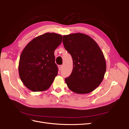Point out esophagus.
Segmentation results:
<instances>
[{"mask_svg": "<svg viewBox=\"0 0 129 129\" xmlns=\"http://www.w3.org/2000/svg\"><path fill=\"white\" fill-rule=\"evenodd\" d=\"M58 68L59 71H61L62 68H63V66H62V65H58Z\"/></svg>", "mask_w": 129, "mask_h": 129, "instance_id": "obj_1", "label": "esophagus"}]
</instances>
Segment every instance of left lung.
<instances>
[{
	"mask_svg": "<svg viewBox=\"0 0 129 129\" xmlns=\"http://www.w3.org/2000/svg\"><path fill=\"white\" fill-rule=\"evenodd\" d=\"M63 45L73 59V70L65 81L71 91L90 93L102 82L106 70L103 52L92 38L81 33L64 35Z\"/></svg>",
	"mask_w": 129,
	"mask_h": 129,
	"instance_id": "8db88e82",
	"label": "left lung"
}]
</instances>
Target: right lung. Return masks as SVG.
<instances>
[{
  "label": "right lung",
  "instance_id": "1",
  "mask_svg": "<svg viewBox=\"0 0 129 129\" xmlns=\"http://www.w3.org/2000/svg\"><path fill=\"white\" fill-rule=\"evenodd\" d=\"M62 41V36L46 33L32 39L20 57L18 73L25 86L32 91L48 89L58 74L54 51Z\"/></svg>",
  "mask_w": 129,
  "mask_h": 129
}]
</instances>
